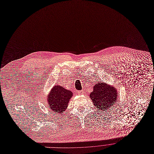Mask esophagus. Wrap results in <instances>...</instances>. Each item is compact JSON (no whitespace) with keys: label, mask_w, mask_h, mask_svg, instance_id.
<instances>
[{"label":"esophagus","mask_w":154,"mask_h":154,"mask_svg":"<svg viewBox=\"0 0 154 154\" xmlns=\"http://www.w3.org/2000/svg\"><path fill=\"white\" fill-rule=\"evenodd\" d=\"M77 93L79 95H82V94H83V93H84V92H83V90H80V91H78Z\"/></svg>","instance_id":"34e87169"}]
</instances>
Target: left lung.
<instances>
[{
    "instance_id": "8db88e82",
    "label": "left lung",
    "mask_w": 154,
    "mask_h": 154,
    "mask_svg": "<svg viewBox=\"0 0 154 154\" xmlns=\"http://www.w3.org/2000/svg\"><path fill=\"white\" fill-rule=\"evenodd\" d=\"M90 97L96 108L101 111H107L119 101L118 93L115 87L108 85L106 83H96Z\"/></svg>"
}]
</instances>
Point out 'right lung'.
Wrapping results in <instances>:
<instances>
[{
  "instance_id": "1",
  "label": "right lung",
  "mask_w": 154,
  "mask_h": 154,
  "mask_svg": "<svg viewBox=\"0 0 154 154\" xmlns=\"http://www.w3.org/2000/svg\"><path fill=\"white\" fill-rule=\"evenodd\" d=\"M72 93L60 85H55L48 97L49 107L54 112L62 113L66 110Z\"/></svg>"
}]
</instances>
